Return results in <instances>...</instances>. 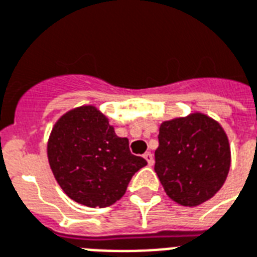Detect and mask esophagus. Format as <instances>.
I'll return each instance as SVG.
<instances>
[{
    "label": "esophagus",
    "instance_id": "34e87169",
    "mask_svg": "<svg viewBox=\"0 0 257 257\" xmlns=\"http://www.w3.org/2000/svg\"><path fill=\"white\" fill-rule=\"evenodd\" d=\"M143 158L147 161V164H149V166H151V165L154 164V157H153V154H151L150 151H147V153H145L143 154Z\"/></svg>",
    "mask_w": 257,
    "mask_h": 257
}]
</instances>
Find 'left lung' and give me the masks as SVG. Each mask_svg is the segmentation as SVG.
Here are the masks:
<instances>
[{
    "label": "left lung",
    "instance_id": "left-lung-1",
    "mask_svg": "<svg viewBox=\"0 0 257 257\" xmlns=\"http://www.w3.org/2000/svg\"><path fill=\"white\" fill-rule=\"evenodd\" d=\"M156 170L165 192L182 206H197L221 189L230 146L221 124L202 112L161 123Z\"/></svg>",
    "mask_w": 257,
    "mask_h": 257
}]
</instances>
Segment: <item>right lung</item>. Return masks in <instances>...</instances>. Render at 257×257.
<instances>
[{"label":"right lung","instance_id":"obj_1","mask_svg":"<svg viewBox=\"0 0 257 257\" xmlns=\"http://www.w3.org/2000/svg\"><path fill=\"white\" fill-rule=\"evenodd\" d=\"M48 161L63 192L77 204L106 208L120 200L146 160L131 154L128 139L91 104L61 115L48 139Z\"/></svg>","mask_w":257,"mask_h":257}]
</instances>
